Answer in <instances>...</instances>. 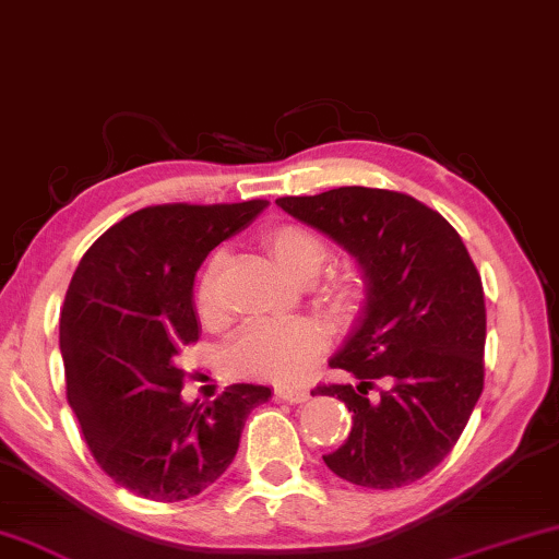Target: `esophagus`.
<instances>
[{
  "label": "esophagus",
  "instance_id": "1",
  "mask_svg": "<svg viewBox=\"0 0 559 559\" xmlns=\"http://www.w3.org/2000/svg\"><path fill=\"white\" fill-rule=\"evenodd\" d=\"M274 395L285 403H305L307 399H310V393H307L305 388H289V385H277Z\"/></svg>",
  "mask_w": 559,
  "mask_h": 559
}]
</instances>
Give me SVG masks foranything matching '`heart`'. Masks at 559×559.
<instances>
[{
	"label": "heart",
	"instance_id": "heart-1",
	"mask_svg": "<svg viewBox=\"0 0 559 559\" xmlns=\"http://www.w3.org/2000/svg\"><path fill=\"white\" fill-rule=\"evenodd\" d=\"M274 264L295 282H307L330 260L328 241L302 224H280L264 234ZM222 254H214L197 285V310L204 320L222 314ZM318 299L337 318H350L362 299V280L350 266L328 270L314 287ZM325 347V333L314 320H257L239 330L226 347V360L239 376L295 383Z\"/></svg>",
	"mask_w": 559,
	"mask_h": 559
}]
</instances>
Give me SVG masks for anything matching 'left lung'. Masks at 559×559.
<instances>
[{
	"label": "left lung",
	"instance_id": "obj_1",
	"mask_svg": "<svg viewBox=\"0 0 559 559\" xmlns=\"http://www.w3.org/2000/svg\"><path fill=\"white\" fill-rule=\"evenodd\" d=\"M277 206L355 257L366 285L358 320L330 358L355 385L312 391L353 411L347 441L322 459L358 487H406L447 459L481 395L479 272L454 226L408 193L340 186Z\"/></svg>",
	"mask_w": 559,
	"mask_h": 559
}]
</instances>
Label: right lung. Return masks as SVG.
<instances>
[{
    "label": "right lung",
    "instance_id": "add662e5",
    "mask_svg": "<svg viewBox=\"0 0 559 559\" xmlns=\"http://www.w3.org/2000/svg\"><path fill=\"white\" fill-rule=\"evenodd\" d=\"M270 201L164 204L112 224L80 260L60 312L68 403L112 481L153 501L212 487L237 456L266 385L234 383L212 403L181 399L179 355L199 340L193 277Z\"/></svg>",
    "mask_w": 559,
    "mask_h": 559
}]
</instances>
